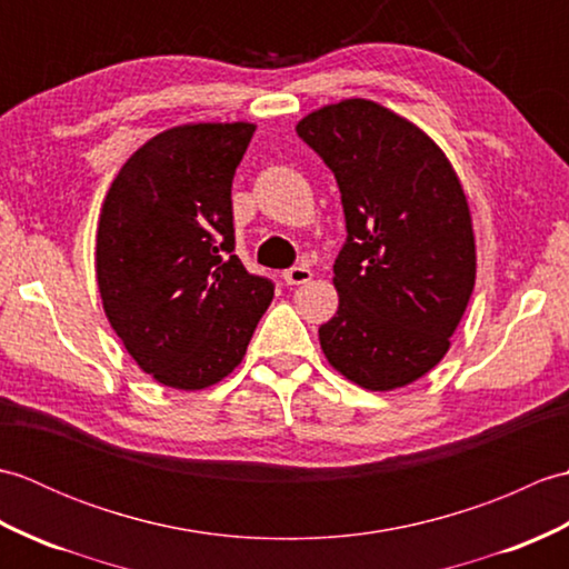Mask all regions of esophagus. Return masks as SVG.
<instances>
[{
    "mask_svg": "<svg viewBox=\"0 0 569 569\" xmlns=\"http://www.w3.org/2000/svg\"><path fill=\"white\" fill-rule=\"evenodd\" d=\"M310 278H312V271L308 266H291V269L283 271V281L288 286H303L310 281Z\"/></svg>",
    "mask_w": 569,
    "mask_h": 569,
    "instance_id": "1",
    "label": "esophagus"
}]
</instances>
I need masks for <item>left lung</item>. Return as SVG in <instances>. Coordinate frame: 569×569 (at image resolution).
I'll list each match as a JSON object with an SVG mask.
<instances>
[{
    "label": "left lung",
    "mask_w": 569,
    "mask_h": 569,
    "mask_svg": "<svg viewBox=\"0 0 569 569\" xmlns=\"http://www.w3.org/2000/svg\"><path fill=\"white\" fill-rule=\"evenodd\" d=\"M296 131L335 173L347 224L322 352L369 391L401 389L445 357L475 291L465 190L426 131L371 100L322 107Z\"/></svg>",
    "instance_id": "obj_1"
}]
</instances>
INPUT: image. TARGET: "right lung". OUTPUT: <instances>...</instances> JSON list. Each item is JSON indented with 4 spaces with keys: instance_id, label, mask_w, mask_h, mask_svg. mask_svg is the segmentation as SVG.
Instances as JSON below:
<instances>
[{
    "instance_id": "add662e5",
    "label": "right lung",
    "mask_w": 569,
    "mask_h": 569,
    "mask_svg": "<svg viewBox=\"0 0 569 569\" xmlns=\"http://www.w3.org/2000/svg\"><path fill=\"white\" fill-rule=\"evenodd\" d=\"M257 127L183 124L143 143L107 192L94 269L112 330L180 391L222 381L273 298L234 253L232 180Z\"/></svg>"
}]
</instances>
